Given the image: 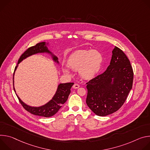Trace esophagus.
Instances as JSON below:
<instances>
[{
	"instance_id": "1",
	"label": "esophagus",
	"mask_w": 150,
	"mask_h": 150,
	"mask_svg": "<svg viewBox=\"0 0 150 150\" xmlns=\"http://www.w3.org/2000/svg\"><path fill=\"white\" fill-rule=\"evenodd\" d=\"M79 87H80V86H79L78 84H76V83L74 84V85L73 86V88L74 89H78Z\"/></svg>"
}]
</instances>
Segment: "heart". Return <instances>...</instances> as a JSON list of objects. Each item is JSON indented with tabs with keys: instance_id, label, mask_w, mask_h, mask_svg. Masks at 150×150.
<instances>
[{
	"instance_id": "obj_1",
	"label": "heart",
	"mask_w": 150,
	"mask_h": 150,
	"mask_svg": "<svg viewBox=\"0 0 150 150\" xmlns=\"http://www.w3.org/2000/svg\"><path fill=\"white\" fill-rule=\"evenodd\" d=\"M103 62L101 54L96 50H80L73 53L69 58L67 64L71 69L78 71L85 79L93 78L100 70ZM63 71L70 73L67 67H64Z\"/></svg>"
}]
</instances>
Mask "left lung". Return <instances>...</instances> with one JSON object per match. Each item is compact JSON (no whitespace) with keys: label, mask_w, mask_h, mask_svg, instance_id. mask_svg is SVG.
Listing matches in <instances>:
<instances>
[{"label":"left lung","mask_w":150,"mask_h":150,"mask_svg":"<svg viewBox=\"0 0 150 150\" xmlns=\"http://www.w3.org/2000/svg\"><path fill=\"white\" fill-rule=\"evenodd\" d=\"M112 54L106 71L86 83V104L99 116H106L117 111L132 88L134 72L127 56L117 46Z\"/></svg>","instance_id":"obj_1"}]
</instances>
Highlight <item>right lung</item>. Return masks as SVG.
Returning <instances> with one entry per match:
<instances>
[{"mask_svg":"<svg viewBox=\"0 0 150 150\" xmlns=\"http://www.w3.org/2000/svg\"><path fill=\"white\" fill-rule=\"evenodd\" d=\"M46 42H40L36 44L35 46H31L28 48L26 51L21 55L20 57L17 65L15 67V71L18 67V64L26 58L38 53H47L51 55L52 59L57 63L59 64L58 61V58L55 55H54L51 51L48 49L46 46ZM14 71V73H15ZM14 76V73H13ZM14 77H13V85H14ZM74 85V83H60L58 86L57 90L54 96L52 98L51 100H50L46 104L42 105L40 107H31L26 104H25L21 99L17 95V97L19 99L20 103L21 104L23 107L25 108V110L28 111L29 112L39 115L45 117H49L55 114L60 108L62 107L61 105L64 104L69 98V96L71 92V88L72 86ZM14 91L15 92V88L13 87Z\"/></svg>","mask_w":150,"mask_h":150,"instance_id":"add662e5","label":"right lung"}]
</instances>
